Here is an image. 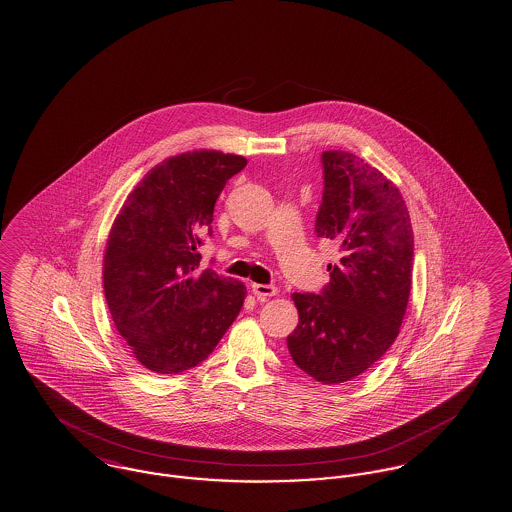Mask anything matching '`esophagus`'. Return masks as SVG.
I'll list each match as a JSON object with an SVG mask.
<instances>
[{
  "instance_id": "34e87169",
  "label": "esophagus",
  "mask_w": 512,
  "mask_h": 512,
  "mask_svg": "<svg viewBox=\"0 0 512 512\" xmlns=\"http://www.w3.org/2000/svg\"><path fill=\"white\" fill-rule=\"evenodd\" d=\"M252 293H254L260 301H265L267 297L277 295L278 290L275 286H267V284H252Z\"/></svg>"
}]
</instances>
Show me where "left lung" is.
I'll use <instances>...</instances> for the list:
<instances>
[{
	"mask_svg": "<svg viewBox=\"0 0 512 512\" xmlns=\"http://www.w3.org/2000/svg\"><path fill=\"white\" fill-rule=\"evenodd\" d=\"M316 234L340 260L320 295L293 293V363L323 385L355 380L391 348L408 308L413 230L393 181L348 151H323Z\"/></svg>",
	"mask_w": 512,
	"mask_h": 512,
	"instance_id": "obj_1",
	"label": "left lung"
}]
</instances>
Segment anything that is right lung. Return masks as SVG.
<instances>
[{
    "label": "right lung",
    "instance_id": "obj_1",
    "mask_svg": "<svg viewBox=\"0 0 512 512\" xmlns=\"http://www.w3.org/2000/svg\"><path fill=\"white\" fill-rule=\"evenodd\" d=\"M241 155L187 151L147 172L119 209L104 249V297L117 333L147 370L179 374L200 365L234 323L247 288L200 269L226 181Z\"/></svg>",
    "mask_w": 512,
    "mask_h": 512
}]
</instances>
